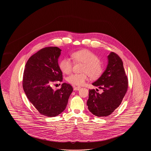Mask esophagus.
I'll return each mask as SVG.
<instances>
[{"label": "esophagus", "mask_w": 151, "mask_h": 151, "mask_svg": "<svg viewBox=\"0 0 151 151\" xmlns=\"http://www.w3.org/2000/svg\"><path fill=\"white\" fill-rule=\"evenodd\" d=\"M81 88L80 86H73V90L74 91H79Z\"/></svg>", "instance_id": "34e87169"}]
</instances>
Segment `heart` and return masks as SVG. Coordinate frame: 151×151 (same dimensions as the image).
<instances>
[{"label":"heart","mask_w":151,"mask_h":151,"mask_svg":"<svg viewBox=\"0 0 151 151\" xmlns=\"http://www.w3.org/2000/svg\"><path fill=\"white\" fill-rule=\"evenodd\" d=\"M75 62L84 63L82 73H73L67 78V81L74 86H83L88 79V75L92 79L99 78L103 72V66L99 58L91 51L83 49L76 51L72 54ZM59 68L62 72L68 74L72 71L73 63L67 58L62 59L59 63Z\"/></svg>","instance_id":"obj_1"}]
</instances>
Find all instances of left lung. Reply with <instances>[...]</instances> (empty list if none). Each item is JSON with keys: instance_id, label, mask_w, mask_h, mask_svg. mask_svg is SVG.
Returning a JSON list of instances; mask_svg holds the SVG:
<instances>
[{"instance_id": "left-lung-1", "label": "left lung", "mask_w": 151, "mask_h": 151, "mask_svg": "<svg viewBox=\"0 0 151 151\" xmlns=\"http://www.w3.org/2000/svg\"><path fill=\"white\" fill-rule=\"evenodd\" d=\"M108 65L100 78L92 84L103 90L100 94L89 90L87 106L97 116L110 115L121 105L128 88V79L121 58L114 52L108 55Z\"/></svg>"}]
</instances>
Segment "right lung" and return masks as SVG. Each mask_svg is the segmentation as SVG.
Here are the masks:
<instances>
[{
	"label": "right lung",
	"mask_w": 151,
	"mask_h": 151,
	"mask_svg": "<svg viewBox=\"0 0 151 151\" xmlns=\"http://www.w3.org/2000/svg\"><path fill=\"white\" fill-rule=\"evenodd\" d=\"M61 50L46 47L29 58L24 69L22 86L28 99L39 113L49 117L55 116L66 108L72 86L63 83L55 91L52 85L63 80L58 63Z\"/></svg>",
	"instance_id": "obj_1"
}]
</instances>
